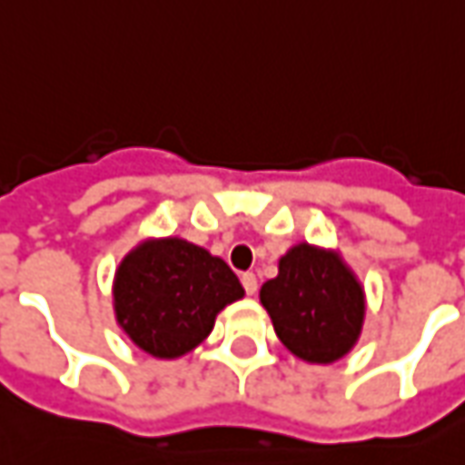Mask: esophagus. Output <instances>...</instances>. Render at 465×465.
Segmentation results:
<instances>
[{"label":"esophagus","instance_id":"1","mask_svg":"<svg viewBox=\"0 0 465 465\" xmlns=\"http://www.w3.org/2000/svg\"><path fill=\"white\" fill-rule=\"evenodd\" d=\"M240 281H242L245 293H248V296H255V291H258V278H255L252 273H242V278H240Z\"/></svg>","mask_w":465,"mask_h":465}]
</instances>
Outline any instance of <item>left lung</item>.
<instances>
[{"instance_id":"1","label":"left lung","mask_w":465,"mask_h":465,"mask_svg":"<svg viewBox=\"0 0 465 465\" xmlns=\"http://www.w3.org/2000/svg\"><path fill=\"white\" fill-rule=\"evenodd\" d=\"M261 303L281 344L309 364L347 357L364 329L367 299L341 252L296 242L278 261V275L261 288Z\"/></svg>"}]
</instances>
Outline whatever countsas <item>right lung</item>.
<instances>
[{
    "label": "right lung",
    "instance_id": "obj_1",
    "mask_svg": "<svg viewBox=\"0 0 465 465\" xmlns=\"http://www.w3.org/2000/svg\"><path fill=\"white\" fill-rule=\"evenodd\" d=\"M245 296L238 275L184 238H146L114 275L121 331L156 360H179L210 336L217 313Z\"/></svg>",
    "mask_w": 465,
    "mask_h": 465
}]
</instances>
